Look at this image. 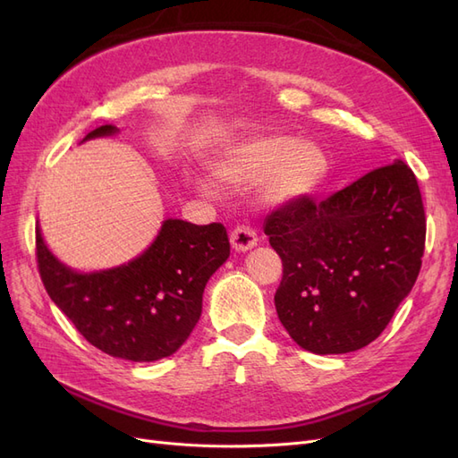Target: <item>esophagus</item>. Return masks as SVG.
Returning <instances> with one entry per match:
<instances>
[{"mask_svg":"<svg viewBox=\"0 0 458 458\" xmlns=\"http://www.w3.org/2000/svg\"><path fill=\"white\" fill-rule=\"evenodd\" d=\"M231 244L237 252H246L258 244V234L250 225H237L231 231Z\"/></svg>","mask_w":458,"mask_h":458,"instance_id":"1","label":"esophagus"}]
</instances>
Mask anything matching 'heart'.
Returning <instances> with one entry per match:
<instances>
[{
    "instance_id": "b5f03b06",
    "label": "heart",
    "mask_w": 458,
    "mask_h": 458,
    "mask_svg": "<svg viewBox=\"0 0 458 458\" xmlns=\"http://www.w3.org/2000/svg\"><path fill=\"white\" fill-rule=\"evenodd\" d=\"M325 155L310 141L290 143L284 135L263 137L231 152L214 168L221 185L242 189L263 175V195L271 202H286L310 192L325 172Z\"/></svg>"
}]
</instances>
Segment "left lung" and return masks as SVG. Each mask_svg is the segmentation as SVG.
Returning a JSON list of instances; mask_svg holds the SVG:
<instances>
[{
  "instance_id": "1",
  "label": "left lung",
  "mask_w": 458,
  "mask_h": 458,
  "mask_svg": "<svg viewBox=\"0 0 458 458\" xmlns=\"http://www.w3.org/2000/svg\"><path fill=\"white\" fill-rule=\"evenodd\" d=\"M263 233L283 259L275 308L300 348H365L417 281L426 214L403 160L370 170L321 202L308 195L267 216Z\"/></svg>"
}]
</instances>
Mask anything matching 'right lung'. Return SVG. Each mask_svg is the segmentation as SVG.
Listing matches in <instances>:
<instances>
[{
	"mask_svg": "<svg viewBox=\"0 0 458 458\" xmlns=\"http://www.w3.org/2000/svg\"><path fill=\"white\" fill-rule=\"evenodd\" d=\"M116 128L101 126L99 137ZM227 229L165 219L157 241L126 266L76 273L47 250L36 229V259L49 298L97 350L128 361L175 353L199 323L208 279L229 258Z\"/></svg>",
	"mask_w": 458,
	"mask_h": 458,
	"instance_id": "right-lung-1",
	"label": "right lung"
}]
</instances>
